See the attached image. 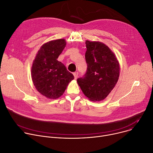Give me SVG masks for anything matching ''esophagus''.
<instances>
[{"label":"esophagus","instance_id":"obj_1","mask_svg":"<svg viewBox=\"0 0 153 153\" xmlns=\"http://www.w3.org/2000/svg\"><path fill=\"white\" fill-rule=\"evenodd\" d=\"M74 77H75V79H76L77 78H78V73L77 72H75L74 73Z\"/></svg>","mask_w":153,"mask_h":153}]
</instances>
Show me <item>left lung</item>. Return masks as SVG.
Returning <instances> with one entry per match:
<instances>
[{
	"label": "left lung",
	"mask_w": 153,
	"mask_h": 153,
	"mask_svg": "<svg viewBox=\"0 0 153 153\" xmlns=\"http://www.w3.org/2000/svg\"><path fill=\"white\" fill-rule=\"evenodd\" d=\"M86 73L77 79L81 91L90 100H104L115 87L119 78L120 65L115 54L105 44L86 41Z\"/></svg>",
	"instance_id": "8db88e82"
}]
</instances>
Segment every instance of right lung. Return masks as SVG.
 Returning <instances> with one entry per match:
<instances>
[{"mask_svg":"<svg viewBox=\"0 0 153 153\" xmlns=\"http://www.w3.org/2000/svg\"><path fill=\"white\" fill-rule=\"evenodd\" d=\"M65 45L64 39L45 43L33 62L31 74L33 84L39 93L49 99L60 97L74 79L73 74L57 60Z\"/></svg>","mask_w":153,"mask_h":153,"instance_id":"add662e5","label":"right lung"}]
</instances>
